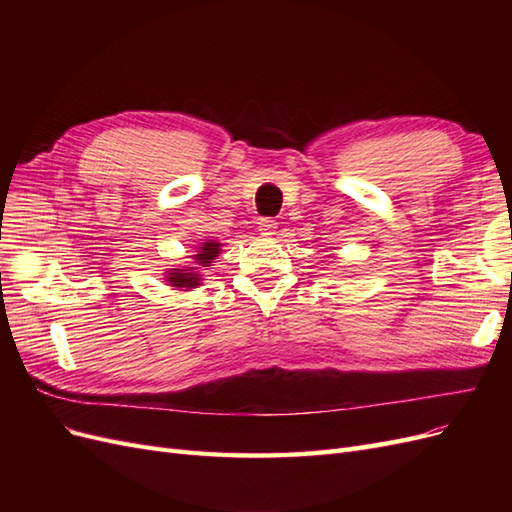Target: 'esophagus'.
<instances>
[{
	"label": "esophagus",
	"instance_id": "obj_1",
	"mask_svg": "<svg viewBox=\"0 0 512 512\" xmlns=\"http://www.w3.org/2000/svg\"><path fill=\"white\" fill-rule=\"evenodd\" d=\"M275 230H277V222L271 220V218H265V220L258 222V232L262 237H273Z\"/></svg>",
	"mask_w": 512,
	"mask_h": 512
}]
</instances>
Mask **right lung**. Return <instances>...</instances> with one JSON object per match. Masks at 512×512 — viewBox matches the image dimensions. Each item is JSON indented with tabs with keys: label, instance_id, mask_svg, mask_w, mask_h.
Listing matches in <instances>:
<instances>
[{
	"label": "right lung",
	"instance_id": "obj_1",
	"mask_svg": "<svg viewBox=\"0 0 512 512\" xmlns=\"http://www.w3.org/2000/svg\"><path fill=\"white\" fill-rule=\"evenodd\" d=\"M220 252H222L220 241H213V239L203 241L196 247V254L188 256L194 262H190V265H183V267L166 269L164 282H168V286H173L175 290H183V292L203 286V269H209L213 265V260L220 256Z\"/></svg>",
	"mask_w": 512,
	"mask_h": 512
}]
</instances>
